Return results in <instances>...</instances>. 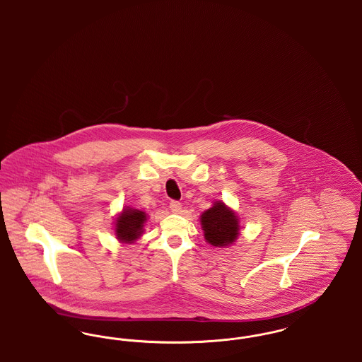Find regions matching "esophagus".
I'll return each mask as SVG.
<instances>
[{
	"mask_svg": "<svg viewBox=\"0 0 362 362\" xmlns=\"http://www.w3.org/2000/svg\"><path fill=\"white\" fill-rule=\"evenodd\" d=\"M170 207H171V211H173V213H179L180 209H182V204L179 201H171Z\"/></svg>",
	"mask_w": 362,
	"mask_h": 362,
	"instance_id": "esophagus-1",
	"label": "esophagus"
}]
</instances>
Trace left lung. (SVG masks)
<instances>
[{"label":"left lung","mask_w":362,"mask_h":362,"mask_svg":"<svg viewBox=\"0 0 362 362\" xmlns=\"http://www.w3.org/2000/svg\"><path fill=\"white\" fill-rule=\"evenodd\" d=\"M201 224L205 239L214 247L229 245L239 236V218L221 201L202 213Z\"/></svg>","instance_id":"8db88e82"}]
</instances>
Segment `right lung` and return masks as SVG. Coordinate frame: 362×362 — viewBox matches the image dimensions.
Returning a JSON list of instances; mask_svg holds the SVG:
<instances>
[{"label": "right lung", "instance_id": "1", "mask_svg": "<svg viewBox=\"0 0 362 362\" xmlns=\"http://www.w3.org/2000/svg\"><path fill=\"white\" fill-rule=\"evenodd\" d=\"M145 211L133 207L123 209L115 223V235L122 243H134L144 232Z\"/></svg>", "mask_w": 362, "mask_h": 362}]
</instances>
